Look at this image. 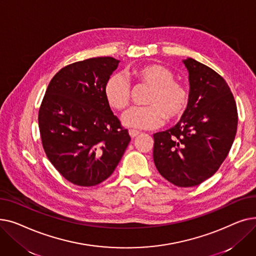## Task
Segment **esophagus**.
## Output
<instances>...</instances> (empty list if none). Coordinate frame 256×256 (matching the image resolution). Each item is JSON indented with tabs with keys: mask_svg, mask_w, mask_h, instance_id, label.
<instances>
[{
	"mask_svg": "<svg viewBox=\"0 0 256 256\" xmlns=\"http://www.w3.org/2000/svg\"><path fill=\"white\" fill-rule=\"evenodd\" d=\"M128 134H130V138L132 139H134V138H136L137 136H139V132L138 130H128Z\"/></svg>",
	"mask_w": 256,
	"mask_h": 256,
	"instance_id": "esophagus-1",
	"label": "esophagus"
}]
</instances>
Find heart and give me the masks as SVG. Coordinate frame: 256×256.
<instances>
[{
	"mask_svg": "<svg viewBox=\"0 0 256 256\" xmlns=\"http://www.w3.org/2000/svg\"><path fill=\"white\" fill-rule=\"evenodd\" d=\"M128 76L139 83L152 88L145 106H132L122 116L121 122L130 130H152L169 120L180 118L189 104L186 87L174 80V74L167 67L158 64L142 65L132 68ZM106 100L116 110L124 109L130 100L128 80L121 74H114L106 80L104 88Z\"/></svg>",
	"mask_w": 256,
	"mask_h": 256,
	"instance_id": "heart-1",
	"label": "heart"
}]
</instances>
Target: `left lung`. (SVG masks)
Returning a JSON list of instances; mask_svg holds the SVG:
<instances>
[{"label":"left lung","instance_id":"1","mask_svg":"<svg viewBox=\"0 0 256 256\" xmlns=\"http://www.w3.org/2000/svg\"><path fill=\"white\" fill-rule=\"evenodd\" d=\"M189 104L173 128L154 135V160L160 176L178 186H198L212 176L234 143L238 112L225 80L192 58Z\"/></svg>","mask_w":256,"mask_h":256}]
</instances>
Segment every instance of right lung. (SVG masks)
<instances>
[{
    "mask_svg": "<svg viewBox=\"0 0 256 256\" xmlns=\"http://www.w3.org/2000/svg\"><path fill=\"white\" fill-rule=\"evenodd\" d=\"M119 62L98 57L65 66L52 78L39 109L46 156L76 186H92L109 178L130 141L104 94Z\"/></svg>",
    "mask_w": 256,
    "mask_h": 256,
    "instance_id": "obj_1",
    "label": "right lung"
}]
</instances>
